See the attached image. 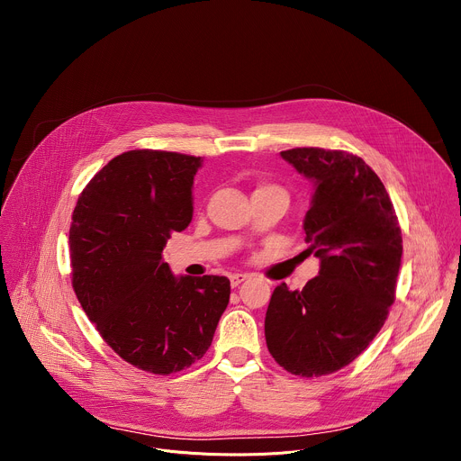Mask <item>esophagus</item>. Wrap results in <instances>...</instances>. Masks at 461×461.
I'll use <instances>...</instances> for the list:
<instances>
[{
  "label": "esophagus",
  "instance_id": "1",
  "mask_svg": "<svg viewBox=\"0 0 461 461\" xmlns=\"http://www.w3.org/2000/svg\"><path fill=\"white\" fill-rule=\"evenodd\" d=\"M248 277H249L248 274H233V276H230V285H231L233 288H237V286H239L240 283H244Z\"/></svg>",
  "mask_w": 461,
  "mask_h": 461
}]
</instances>
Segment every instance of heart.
Listing matches in <instances>:
<instances>
[{
    "label": "heart",
    "mask_w": 461,
    "mask_h": 461,
    "mask_svg": "<svg viewBox=\"0 0 461 461\" xmlns=\"http://www.w3.org/2000/svg\"><path fill=\"white\" fill-rule=\"evenodd\" d=\"M270 189H281V187H279V185H276V184H258V185L255 187L253 194H258V193H265V191H270Z\"/></svg>",
    "instance_id": "obj_1"
}]
</instances>
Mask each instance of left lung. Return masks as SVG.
<instances>
[{
  "instance_id": "8db88e82",
  "label": "left lung",
  "mask_w": 461,
  "mask_h": 461,
  "mask_svg": "<svg viewBox=\"0 0 461 461\" xmlns=\"http://www.w3.org/2000/svg\"><path fill=\"white\" fill-rule=\"evenodd\" d=\"M281 157L315 182L304 240L321 270L303 290L290 292L285 283L274 290L265 336L285 370L321 377L350 365L384 324L396 299L402 228L383 182L361 157L322 148Z\"/></svg>"
}]
</instances>
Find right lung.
<instances>
[{
  "label": "right lung",
  "mask_w": 461,
  "mask_h": 461,
  "mask_svg": "<svg viewBox=\"0 0 461 461\" xmlns=\"http://www.w3.org/2000/svg\"><path fill=\"white\" fill-rule=\"evenodd\" d=\"M201 157L125 151L84 187L69 230L75 294L129 365L169 375L199 361L230 301L228 277L175 279L162 249L193 217Z\"/></svg>",
  "instance_id": "right-lung-1"
}]
</instances>
